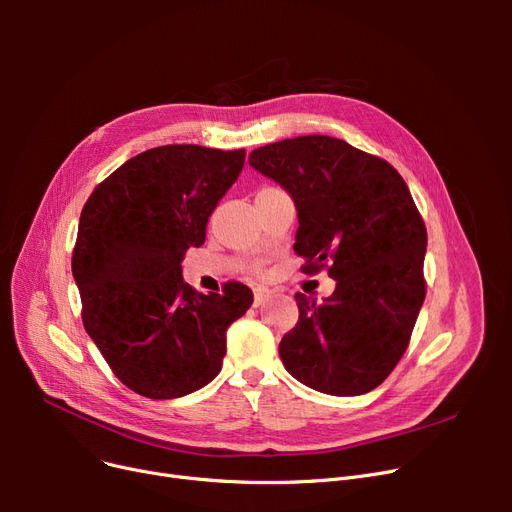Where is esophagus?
Masks as SVG:
<instances>
[{
    "label": "esophagus",
    "mask_w": 512,
    "mask_h": 512,
    "mask_svg": "<svg viewBox=\"0 0 512 512\" xmlns=\"http://www.w3.org/2000/svg\"><path fill=\"white\" fill-rule=\"evenodd\" d=\"M272 297V290L270 288H255V305H263L267 299Z\"/></svg>",
    "instance_id": "1"
}]
</instances>
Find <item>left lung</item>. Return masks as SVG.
Wrapping results in <instances>:
<instances>
[{"mask_svg": "<svg viewBox=\"0 0 512 512\" xmlns=\"http://www.w3.org/2000/svg\"><path fill=\"white\" fill-rule=\"evenodd\" d=\"M249 164L297 205L303 270L328 267L336 280L324 303L294 294L284 367L317 392H371L405 355L425 299L427 232L407 182L386 159L324 134L259 147Z\"/></svg>", "mask_w": 512, "mask_h": 512, "instance_id": "1", "label": "left lung"}]
</instances>
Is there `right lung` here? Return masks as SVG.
I'll use <instances>...</instances> for the list:
<instances>
[{"mask_svg": "<svg viewBox=\"0 0 512 512\" xmlns=\"http://www.w3.org/2000/svg\"><path fill=\"white\" fill-rule=\"evenodd\" d=\"M242 166L245 149L155 147L97 184L80 213L72 276L83 324L132 392L180 398L222 369L226 330L253 292L240 282L197 292L182 280V259L205 242L209 215Z\"/></svg>", "mask_w": 512, "mask_h": 512, "instance_id": "obj_1", "label": "right lung"}]
</instances>
